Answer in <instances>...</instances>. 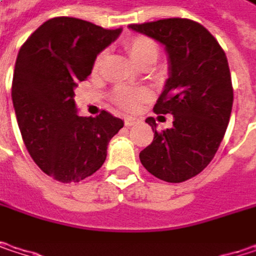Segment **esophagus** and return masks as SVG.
Returning <instances> with one entry per match:
<instances>
[{
  "label": "esophagus",
  "mask_w": 256,
  "mask_h": 256,
  "mask_svg": "<svg viewBox=\"0 0 256 256\" xmlns=\"http://www.w3.org/2000/svg\"><path fill=\"white\" fill-rule=\"evenodd\" d=\"M124 124H126L128 128H130V126H134V124H138V122H136L134 118H126V120H124Z\"/></svg>",
  "instance_id": "34e87169"
}]
</instances>
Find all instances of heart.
<instances>
[{
    "mask_svg": "<svg viewBox=\"0 0 256 256\" xmlns=\"http://www.w3.org/2000/svg\"><path fill=\"white\" fill-rule=\"evenodd\" d=\"M124 47L128 50L130 59L138 65H154L158 59V44L145 35H133L124 41ZM104 53H99L93 62V71H98L104 60ZM150 98V93L140 88H128V87H118L114 92V100L116 104L126 110L134 111L139 108V105Z\"/></svg>",
    "mask_w": 256,
    "mask_h": 256,
    "instance_id": "b5f03b06",
    "label": "heart"
}]
</instances>
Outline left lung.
Segmentation results:
<instances>
[{
  "label": "left lung",
  "mask_w": 256,
  "mask_h": 256,
  "mask_svg": "<svg viewBox=\"0 0 256 256\" xmlns=\"http://www.w3.org/2000/svg\"><path fill=\"white\" fill-rule=\"evenodd\" d=\"M132 30L164 46L169 78L154 106L156 114H172L174 126L157 132L140 151L144 168L166 182H184L198 175L215 157L232 108V86L227 56L215 36L190 19H162Z\"/></svg>",
  "instance_id": "8db88e82"
}]
</instances>
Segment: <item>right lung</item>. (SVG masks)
<instances>
[{
	"instance_id": "obj_1",
	"label": "right lung",
	"mask_w": 256,
	"mask_h": 256,
	"mask_svg": "<svg viewBox=\"0 0 256 256\" xmlns=\"http://www.w3.org/2000/svg\"><path fill=\"white\" fill-rule=\"evenodd\" d=\"M118 29L54 18L20 47L12 99L28 152L36 166L59 182H80L100 169L110 140L124 126L108 111L77 114L74 88L92 74L96 56L114 42Z\"/></svg>"
}]
</instances>
